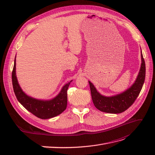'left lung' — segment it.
I'll list each match as a JSON object with an SVG mask.
<instances>
[{"instance_id": "obj_1", "label": "left lung", "mask_w": 155, "mask_h": 155, "mask_svg": "<svg viewBox=\"0 0 155 155\" xmlns=\"http://www.w3.org/2000/svg\"><path fill=\"white\" fill-rule=\"evenodd\" d=\"M141 66L137 79L127 90L118 94L106 96L102 95L90 81L91 92L93 104L100 111L111 114H119L132 105L141 91L145 78V64L141 50Z\"/></svg>"}]
</instances>
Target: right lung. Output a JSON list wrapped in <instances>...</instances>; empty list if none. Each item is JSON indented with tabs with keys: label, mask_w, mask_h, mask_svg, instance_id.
Returning a JSON list of instances; mask_svg holds the SVG:
<instances>
[{
	"label": "right lung",
	"mask_w": 155,
	"mask_h": 155,
	"mask_svg": "<svg viewBox=\"0 0 155 155\" xmlns=\"http://www.w3.org/2000/svg\"><path fill=\"white\" fill-rule=\"evenodd\" d=\"M67 83L58 94L50 100H40L28 96L22 91L16 76V56L12 72L13 91L18 102L26 110L41 119H50L58 116L66 109L67 106V90L70 83Z\"/></svg>",
	"instance_id": "add662e5"
}]
</instances>
